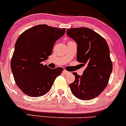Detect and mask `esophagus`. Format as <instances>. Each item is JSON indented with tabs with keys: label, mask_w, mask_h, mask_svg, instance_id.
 <instances>
[{
	"label": "esophagus",
	"mask_w": 126,
	"mask_h": 126,
	"mask_svg": "<svg viewBox=\"0 0 126 126\" xmlns=\"http://www.w3.org/2000/svg\"><path fill=\"white\" fill-rule=\"evenodd\" d=\"M63 73H64V74H65V75H67V74H69L70 72H68V71H67L66 70H63Z\"/></svg>",
	"instance_id": "obj_1"
}]
</instances>
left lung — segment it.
<instances>
[{
	"instance_id": "obj_1",
	"label": "left lung",
	"mask_w": 126,
	"mask_h": 126,
	"mask_svg": "<svg viewBox=\"0 0 126 126\" xmlns=\"http://www.w3.org/2000/svg\"><path fill=\"white\" fill-rule=\"evenodd\" d=\"M67 34L77 44V60L86 68L82 75H75L69 85L72 94L80 100H92L102 93L112 70L110 52L106 40L88 28L67 29Z\"/></svg>"
}]
</instances>
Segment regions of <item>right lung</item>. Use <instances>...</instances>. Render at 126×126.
<instances>
[{
  "label": "right lung",
  "mask_w": 126,
  "mask_h": 126,
  "mask_svg": "<svg viewBox=\"0 0 126 126\" xmlns=\"http://www.w3.org/2000/svg\"><path fill=\"white\" fill-rule=\"evenodd\" d=\"M65 30L39 25L24 32L16 40L11 69L16 85L26 95L46 94L64 70L62 67L50 69L43 62L52 54L54 44Z\"/></svg>",
  "instance_id": "obj_1"
}]
</instances>
